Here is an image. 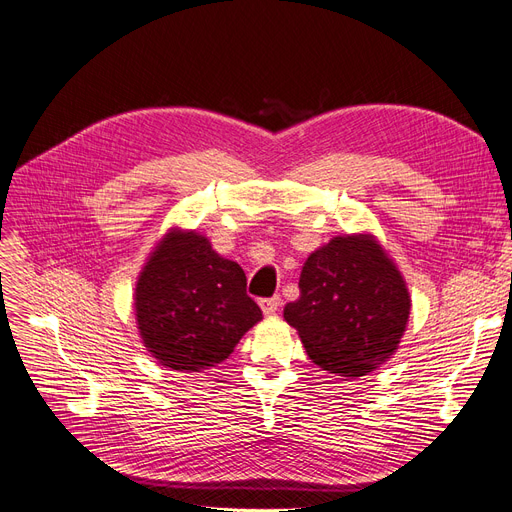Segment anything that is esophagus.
Segmentation results:
<instances>
[{
    "label": "esophagus",
    "mask_w": 512,
    "mask_h": 512,
    "mask_svg": "<svg viewBox=\"0 0 512 512\" xmlns=\"http://www.w3.org/2000/svg\"><path fill=\"white\" fill-rule=\"evenodd\" d=\"M259 307L265 315H274L280 307V297H272V299H261L259 301Z\"/></svg>",
    "instance_id": "1"
}]
</instances>
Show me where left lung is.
Returning <instances> with one entry per match:
<instances>
[{"label":"left lung","mask_w":512,"mask_h":512,"mask_svg":"<svg viewBox=\"0 0 512 512\" xmlns=\"http://www.w3.org/2000/svg\"><path fill=\"white\" fill-rule=\"evenodd\" d=\"M299 288L284 319L321 369L361 378L398 348L411 311L409 290L371 236H336L311 253Z\"/></svg>","instance_id":"1"}]
</instances>
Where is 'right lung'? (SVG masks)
Wrapping results in <instances>:
<instances>
[{
  "label": "right lung",
  "mask_w": 512,
  "mask_h": 512,
  "mask_svg": "<svg viewBox=\"0 0 512 512\" xmlns=\"http://www.w3.org/2000/svg\"><path fill=\"white\" fill-rule=\"evenodd\" d=\"M147 351L164 367L203 371L222 363L261 319L242 267L197 232H170L147 261L134 292Z\"/></svg>",
  "instance_id": "obj_1"
}]
</instances>
